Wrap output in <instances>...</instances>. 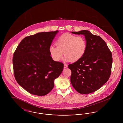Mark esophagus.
<instances>
[{
    "label": "esophagus",
    "instance_id": "1",
    "mask_svg": "<svg viewBox=\"0 0 123 123\" xmlns=\"http://www.w3.org/2000/svg\"><path fill=\"white\" fill-rule=\"evenodd\" d=\"M67 66H68L67 64H64V68H67Z\"/></svg>",
    "mask_w": 123,
    "mask_h": 123
}]
</instances>
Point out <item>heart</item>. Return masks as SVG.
Returning a JSON list of instances; mask_svg holds the SVG:
<instances>
[{"label": "heart", "mask_w": 123, "mask_h": 123, "mask_svg": "<svg viewBox=\"0 0 123 123\" xmlns=\"http://www.w3.org/2000/svg\"><path fill=\"white\" fill-rule=\"evenodd\" d=\"M56 46H51L49 51L53 59L59 61L64 53L66 61L76 62L83 56L87 48V41L82 36L65 33L59 36Z\"/></svg>", "instance_id": "b5f03b06"}]
</instances>
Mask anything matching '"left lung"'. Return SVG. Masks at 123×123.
<instances>
[{
    "label": "left lung",
    "instance_id": "1",
    "mask_svg": "<svg viewBox=\"0 0 123 123\" xmlns=\"http://www.w3.org/2000/svg\"><path fill=\"white\" fill-rule=\"evenodd\" d=\"M71 33L84 35L87 48L81 59L68 65L71 71L70 82L79 93L90 94L98 90L109 79L111 73L112 54L99 36L94 35L86 30Z\"/></svg>",
    "mask_w": 123,
    "mask_h": 123
}]
</instances>
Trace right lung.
<instances>
[{
  "mask_svg": "<svg viewBox=\"0 0 123 123\" xmlns=\"http://www.w3.org/2000/svg\"><path fill=\"white\" fill-rule=\"evenodd\" d=\"M58 30L41 32L26 37L13 54L14 75L18 83L29 93L38 96L48 94L64 64L53 60L49 47Z\"/></svg>",
  "mask_w": 123,
  "mask_h": 123,
  "instance_id": "1",
  "label": "right lung"
}]
</instances>
